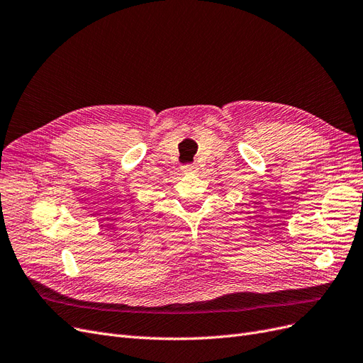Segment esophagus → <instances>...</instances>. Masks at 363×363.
I'll return each instance as SVG.
<instances>
[{
  "instance_id": "esophagus-1",
  "label": "esophagus",
  "mask_w": 363,
  "mask_h": 363,
  "mask_svg": "<svg viewBox=\"0 0 363 363\" xmlns=\"http://www.w3.org/2000/svg\"><path fill=\"white\" fill-rule=\"evenodd\" d=\"M196 169H198V167L196 165H183L182 167V171L184 172V174H192V172H196Z\"/></svg>"
}]
</instances>
